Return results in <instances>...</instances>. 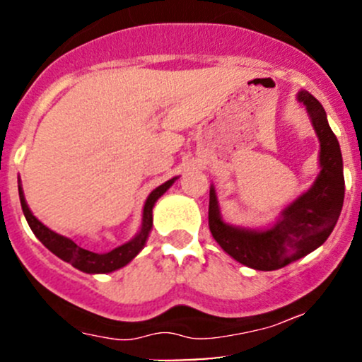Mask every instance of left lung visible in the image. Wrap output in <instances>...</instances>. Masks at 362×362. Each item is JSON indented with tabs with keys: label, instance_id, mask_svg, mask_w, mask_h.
Returning a JSON list of instances; mask_svg holds the SVG:
<instances>
[{
	"label": "left lung",
	"instance_id": "1",
	"mask_svg": "<svg viewBox=\"0 0 362 362\" xmlns=\"http://www.w3.org/2000/svg\"><path fill=\"white\" fill-rule=\"evenodd\" d=\"M298 100L308 110L320 139V175L281 213L267 230H248L224 223L214 187L209 190V230L219 247L236 262L255 271H277L308 255L330 236L344 204V170L339 141L328 126L327 114L313 95L301 90Z\"/></svg>",
	"mask_w": 362,
	"mask_h": 362
}]
</instances>
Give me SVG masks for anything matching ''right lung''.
<instances>
[{"label": "right lung", "mask_w": 362, "mask_h": 362, "mask_svg": "<svg viewBox=\"0 0 362 362\" xmlns=\"http://www.w3.org/2000/svg\"><path fill=\"white\" fill-rule=\"evenodd\" d=\"M175 180L177 177L172 178V180L165 182V184H161L160 187H156V189L148 195L146 204H144V209H143V224H141L139 233L136 235L131 242L120 245V247L114 248V250L107 253H95V252L85 250V248L78 247L73 240L66 238V236L54 233L52 230H49L47 226H44V224L40 223L34 214H32V211L28 209L27 202H25L22 185H18V194H20V204H22L25 219H27L30 230L34 231V235L40 240V242H42L45 248H49V250H51L54 255L59 257L61 260L71 264L73 267L78 269V271H83L86 274H107L112 271H117V269L127 265L129 262L143 250L144 243H146L148 235L153 226V206H155V202L161 197V195L167 192L170 185H172Z\"/></svg>", "instance_id": "obj_1"}]
</instances>
